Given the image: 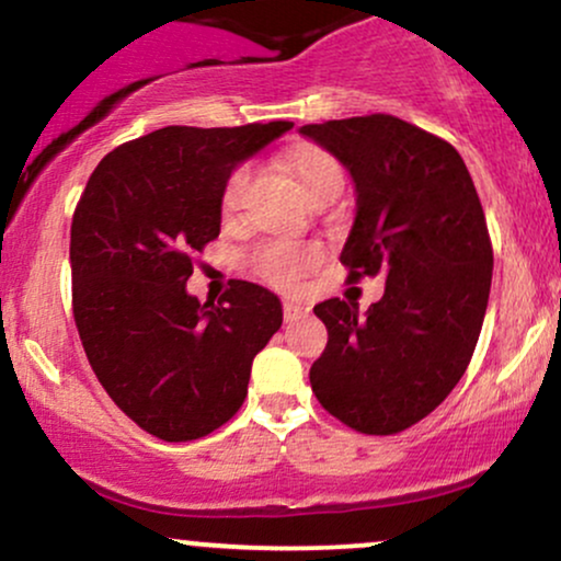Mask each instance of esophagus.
Masks as SVG:
<instances>
[{"mask_svg": "<svg viewBox=\"0 0 561 561\" xmlns=\"http://www.w3.org/2000/svg\"><path fill=\"white\" fill-rule=\"evenodd\" d=\"M308 311H311V308H308L306 302H300V300H285V302H282V313H285L287 321L308 317Z\"/></svg>", "mask_w": 561, "mask_h": 561, "instance_id": "34e87169", "label": "esophagus"}]
</instances>
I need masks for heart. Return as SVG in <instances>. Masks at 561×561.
Wrapping results in <instances>:
<instances>
[{
	"mask_svg": "<svg viewBox=\"0 0 561 561\" xmlns=\"http://www.w3.org/2000/svg\"><path fill=\"white\" fill-rule=\"evenodd\" d=\"M289 171L295 173L302 190L308 192V197L319 199L327 192H340L343 190V169L334 160L330 152L321 150V147L306 145L298 147L295 152L287 156ZM250 179V165H237L229 173L227 184L221 192V205L224 210H234L240 203V195ZM321 263V248L313 242H298V240H266L250 253L248 266L259 279L266 285L279 287V289H293L306 274H311Z\"/></svg>",
	"mask_w": 561,
	"mask_h": 561,
	"instance_id": "obj_1",
	"label": "heart"
}]
</instances>
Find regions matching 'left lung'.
Wrapping results in <instances>:
<instances>
[{
  "label": "left lung",
  "mask_w": 561,
  "mask_h": 561,
  "mask_svg": "<svg viewBox=\"0 0 561 561\" xmlns=\"http://www.w3.org/2000/svg\"><path fill=\"white\" fill-rule=\"evenodd\" d=\"M300 134L356 184V221L340 253L347 282L385 276L366 317L340 298L313 308L330 340L311 388L356 433L396 435L446 401L478 345L493 276L485 214L454 145L396 115Z\"/></svg>",
  "instance_id": "1"
}]
</instances>
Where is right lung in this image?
Here are the masks:
<instances>
[{
    "mask_svg": "<svg viewBox=\"0 0 561 561\" xmlns=\"http://www.w3.org/2000/svg\"><path fill=\"white\" fill-rule=\"evenodd\" d=\"M165 126L100 160L70 224L73 319L96 379L145 433L205 437L248 396L250 366L282 327L274 293L234 279L214 302L186 293L192 255L221 231L231 169L289 131Z\"/></svg>",
    "mask_w": 561,
    "mask_h": 561,
    "instance_id": "1",
    "label": "right lung"
}]
</instances>
